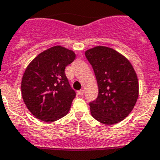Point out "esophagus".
Listing matches in <instances>:
<instances>
[{"instance_id":"obj_1","label":"esophagus","mask_w":160,"mask_h":160,"mask_svg":"<svg viewBox=\"0 0 160 160\" xmlns=\"http://www.w3.org/2000/svg\"><path fill=\"white\" fill-rule=\"evenodd\" d=\"M78 94L80 96H82L83 94H84V89H80V90H79V91H78Z\"/></svg>"}]
</instances>
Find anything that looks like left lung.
Masks as SVG:
<instances>
[{
  "instance_id": "1",
  "label": "left lung",
  "mask_w": 160,
  "mask_h": 160,
  "mask_svg": "<svg viewBox=\"0 0 160 160\" xmlns=\"http://www.w3.org/2000/svg\"><path fill=\"white\" fill-rule=\"evenodd\" d=\"M84 54L98 87V97L89 102L92 117L106 125L118 123L129 115L138 98L136 71L124 56L110 48L95 47Z\"/></svg>"
}]
</instances>
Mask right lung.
Masks as SVG:
<instances>
[{
	"instance_id": "add662e5",
	"label": "right lung",
	"mask_w": 160,
	"mask_h": 160,
	"mask_svg": "<svg viewBox=\"0 0 160 160\" xmlns=\"http://www.w3.org/2000/svg\"><path fill=\"white\" fill-rule=\"evenodd\" d=\"M76 58L73 51L55 46L29 63L22 78V98L38 119L55 122L68 113L76 92L69 84L65 68Z\"/></svg>"
}]
</instances>
